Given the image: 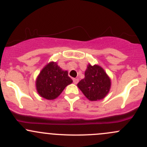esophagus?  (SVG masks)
Masks as SVG:
<instances>
[{
    "instance_id": "1",
    "label": "esophagus",
    "mask_w": 147,
    "mask_h": 147,
    "mask_svg": "<svg viewBox=\"0 0 147 147\" xmlns=\"http://www.w3.org/2000/svg\"><path fill=\"white\" fill-rule=\"evenodd\" d=\"M78 82H79V80H78V78H74V79H73V82L75 83V84H78Z\"/></svg>"
}]
</instances>
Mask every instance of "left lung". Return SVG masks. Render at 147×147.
Masks as SVG:
<instances>
[{"label":"left lung","mask_w":147,"mask_h":147,"mask_svg":"<svg viewBox=\"0 0 147 147\" xmlns=\"http://www.w3.org/2000/svg\"><path fill=\"white\" fill-rule=\"evenodd\" d=\"M78 87L89 100L97 101L107 95L110 90L111 80L101 66L89 64L84 78L80 81Z\"/></svg>","instance_id":"left-lung-1"}]
</instances>
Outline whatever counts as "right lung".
Instances as JSON below:
<instances>
[{
	"label": "right lung",
	"mask_w": 147,
	"mask_h": 147,
	"mask_svg": "<svg viewBox=\"0 0 147 147\" xmlns=\"http://www.w3.org/2000/svg\"><path fill=\"white\" fill-rule=\"evenodd\" d=\"M72 80L68 76V72L63 70L55 62L47 63L40 71L35 80L38 94L46 100L57 98Z\"/></svg>",
	"instance_id": "1"
}]
</instances>
